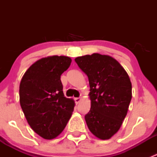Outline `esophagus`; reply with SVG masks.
Wrapping results in <instances>:
<instances>
[{
  "mask_svg": "<svg viewBox=\"0 0 157 157\" xmlns=\"http://www.w3.org/2000/svg\"><path fill=\"white\" fill-rule=\"evenodd\" d=\"M80 100H81V99H80V98H75V99H74V101H75L76 104H78L79 102H80Z\"/></svg>",
  "mask_w": 157,
  "mask_h": 157,
  "instance_id": "1",
  "label": "esophagus"
}]
</instances>
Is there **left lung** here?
Returning a JSON list of instances; mask_svg holds the SVG:
<instances>
[{
	"instance_id": "8db88e82",
	"label": "left lung",
	"mask_w": 157,
	"mask_h": 157,
	"mask_svg": "<svg viewBox=\"0 0 157 157\" xmlns=\"http://www.w3.org/2000/svg\"><path fill=\"white\" fill-rule=\"evenodd\" d=\"M75 61L87 75L91 108L86 124L98 138L107 140L119 130L132 97V86L125 70L108 55L95 53Z\"/></svg>"
}]
</instances>
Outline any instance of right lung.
I'll list each match as a JSON object with an SVG mask.
<instances>
[{
    "label": "right lung",
    "instance_id": "right-lung-1",
    "mask_svg": "<svg viewBox=\"0 0 157 157\" xmlns=\"http://www.w3.org/2000/svg\"><path fill=\"white\" fill-rule=\"evenodd\" d=\"M66 56H52L30 66L20 85V102L32 129L50 140L59 135L74 111L73 99L64 97L61 75L71 65Z\"/></svg>",
    "mask_w": 157,
    "mask_h": 157
}]
</instances>
